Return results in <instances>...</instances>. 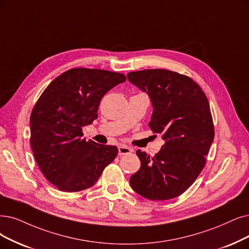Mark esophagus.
Segmentation results:
<instances>
[{"mask_svg":"<svg viewBox=\"0 0 249 249\" xmlns=\"http://www.w3.org/2000/svg\"><path fill=\"white\" fill-rule=\"evenodd\" d=\"M134 151V149L131 147H127L125 145H121L118 147V155H125V154H130L131 152Z\"/></svg>","mask_w":249,"mask_h":249,"instance_id":"esophagus-1","label":"esophagus"}]
</instances>
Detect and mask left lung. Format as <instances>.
Returning a JSON list of instances; mask_svg holds the SVG:
<instances>
[{"label":"left lung","mask_w":249,"mask_h":249,"mask_svg":"<svg viewBox=\"0 0 249 249\" xmlns=\"http://www.w3.org/2000/svg\"><path fill=\"white\" fill-rule=\"evenodd\" d=\"M127 79L150 98L149 126L164 140L153 157L137 151L141 167L131 177V187L147 199H172L194 183L205 165L214 137L210 103L192 78L166 69L133 71Z\"/></svg>","instance_id":"8db88e82"}]
</instances>
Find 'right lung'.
<instances>
[{"label": "right lung", "mask_w": 249, "mask_h": 249, "mask_svg": "<svg viewBox=\"0 0 249 249\" xmlns=\"http://www.w3.org/2000/svg\"><path fill=\"white\" fill-rule=\"evenodd\" d=\"M125 75L101 69L72 68L57 76L31 114V146L47 180L64 192L95 185L114 160L115 146L83 139V127L98 116L103 96Z\"/></svg>", "instance_id": "add662e5"}]
</instances>
